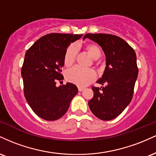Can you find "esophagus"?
I'll use <instances>...</instances> for the list:
<instances>
[{
    "label": "esophagus",
    "instance_id": "esophagus-1",
    "mask_svg": "<svg viewBox=\"0 0 156 156\" xmlns=\"http://www.w3.org/2000/svg\"><path fill=\"white\" fill-rule=\"evenodd\" d=\"M83 89H84L83 87H78V91H79V92H82V91H83Z\"/></svg>",
    "mask_w": 156,
    "mask_h": 156
}]
</instances>
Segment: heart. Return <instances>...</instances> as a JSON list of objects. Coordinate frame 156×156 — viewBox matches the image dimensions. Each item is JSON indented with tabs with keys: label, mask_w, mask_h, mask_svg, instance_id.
<instances>
[{
	"label": "heart",
	"mask_w": 156,
	"mask_h": 156,
	"mask_svg": "<svg viewBox=\"0 0 156 156\" xmlns=\"http://www.w3.org/2000/svg\"><path fill=\"white\" fill-rule=\"evenodd\" d=\"M86 49L94 59H98L101 57V51L96 44H87L86 46ZM77 53L78 47L76 44H71L68 47L64 56V63L66 66H70L74 63ZM66 78L68 81L79 87H86L94 80L96 78V73L92 69H84L76 66L69 69L66 72Z\"/></svg>",
	"instance_id": "1"
}]
</instances>
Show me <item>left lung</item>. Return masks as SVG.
Listing matches in <instances>:
<instances>
[{
	"instance_id": "8db88e82",
	"label": "left lung",
	"mask_w": 156,
	"mask_h": 156,
	"mask_svg": "<svg viewBox=\"0 0 156 156\" xmlns=\"http://www.w3.org/2000/svg\"><path fill=\"white\" fill-rule=\"evenodd\" d=\"M102 48L106 65L98 83L103 87H92L94 96L89 106L95 117L102 120L114 119L129 105L138 77L135 51L120 37L105 34H87Z\"/></svg>"
}]
</instances>
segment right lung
<instances>
[{"mask_svg":"<svg viewBox=\"0 0 156 156\" xmlns=\"http://www.w3.org/2000/svg\"><path fill=\"white\" fill-rule=\"evenodd\" d=\"M82 34H50L36 41L25 54L21 75L24 95L34 112L42 119L53 121L65 114L78 93L76 85L67 83L56 87L64 79V56L70 43Z\"/></svg>","mask_w":156,"mask_h":156,"instance_id":"1","label":"right lung"}]
</instances>
